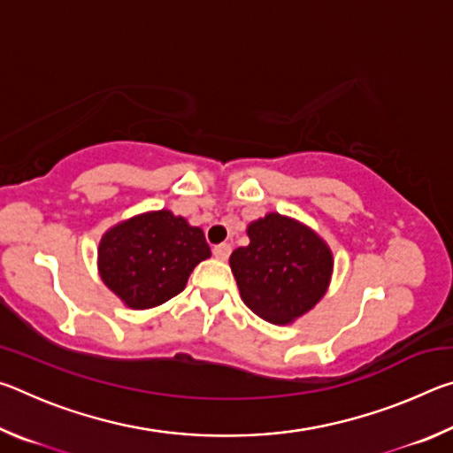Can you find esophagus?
Listing matches in <instances>:
<instances>
[{"label":"esophagus","instance_id":"34e87169","mask_svg":"<svg viewBox=\"0 0 453 453\" xmlns=\"http://www.w3.org/2000/svg\"><path fill=\"white\" fill-rule=\"evenodd\" d=\"M229 254H232V245H229V243H219V245H216V248H213V256H216L219 262H226Z\"/></svg>","mask_w":453,"mask_h":453}]
</instances>
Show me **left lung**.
I'll return each instance as SVG.
<instances>
[{"mask_svg":"<svg viewBox=\"0 0 453 453\" xmlns=\"http://www.w3.org/2000/svg\"><path fill=\"white\" fill-rule=\"evenodd\" d=\"M248 237L250 245L229 256L243 303L275 326L294 324L316 308L334 273L324 237L278 211L251 221Z\"/></svg>","mask_w":453,"mask_h":453,"instance_id":"1","label":"left lung"}]
</instances>
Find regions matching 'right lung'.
<instances>
[{"instance_id":"right-lung-1","label":"right lung","mask_w":453,"mask_h":453,"mask_svg":"<svg viewBox=\"0 0 453 453\" xmlns=\"http://www.w3.org/2000/svg\"><path fill=\"white\" fill-rule=\"evenodd\" d=\"M211 256L199 227L170 210L143 211L99 240V278L132 310H150L183 291L194 267Z\"/></svg>"}]
</instances>
